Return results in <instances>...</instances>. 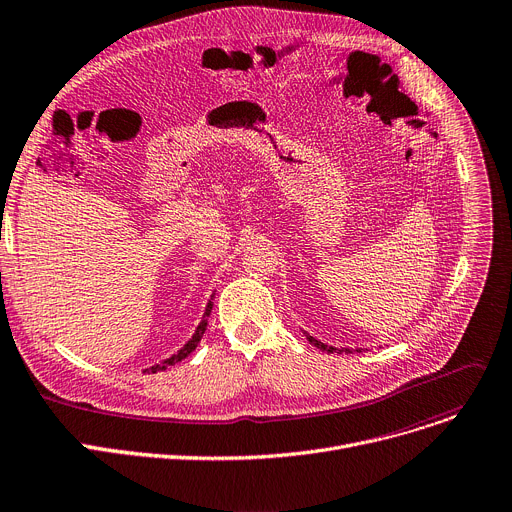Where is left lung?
Masks as SVG:
<instances>
[{
	"instance_id": "8db88e82",
	"label": "left lung",
	"mask_w": 512,
	"mask_h": 512,
	"mask_svg": "<svg viewBox=\"0 0 512 512\" xmlns=\"http://www.w3.org/2000/svg\"><path fill=\"white\" fill-rule=\"evenodd\" d=\"M304 335H306V339H309V342H311V344H313V346H317V348H319V350H323V352H327V354H333V352H337V354H339V352H344V350H346V352H350V348H342V350H339V348H333V346H327V344H323V342H319V339H317V337H313V335H311V333H306V331H304ZM356 352H362V350H360V348H356Z\"/></svg>"
}]
</instances>
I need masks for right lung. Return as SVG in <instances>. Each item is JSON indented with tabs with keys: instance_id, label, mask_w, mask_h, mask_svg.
Instances as JSON below:
<instances>
[{
	"instance_id": "1",
	"label": "right lung",
	"mask_w": 512,
	"mask_h": 512,
	"mask_svg": "<svg viewBox=\"0 0 512 512\" xmlns=\"http://www.w3.org/2000/svg\"><path fill=\"white\" fill-rule=\"evenodd\" d=\"M212 300H214V294H212V298L208 300V306H206V313H203V317H201V323L197 325V329H195V333L191 335V339L189 342L177 352V354H173L170 358H166V360H162L160 364H154V366H150V368H146V372H158V370H166L168 366H173V364H177V362H181L183 358H187L195 348H197V344L201 342V337H203V333H206V329H208V317H210V313H212Z\"/></svg>"
}]
</instances>
